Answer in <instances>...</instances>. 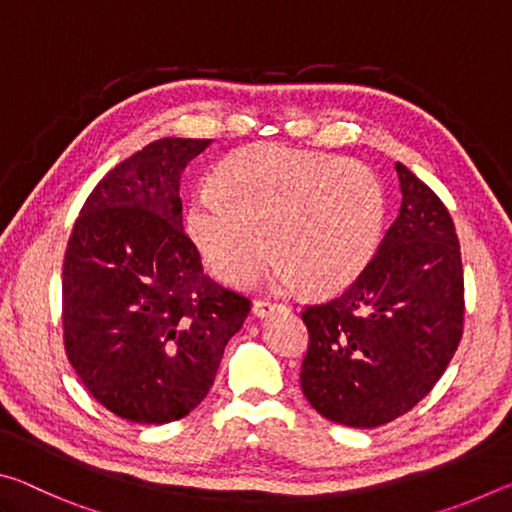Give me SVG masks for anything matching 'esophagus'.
<instances>
[{"label": "esophagus", "mask_w": 512, "mask_h": 512, "mask_svg": "<svg viewBox=\"0 0 512 512\" xmlns=\"http://www.w3.org/2000/svg\"><path fill=\"white\" fill-rule=\"evenodd\" d=\"M275 309H287V307L280 305V302H271V300H255L253 314H255L257 318H264V316H268V314H273Z\"/></svg>", "instance_id": "34e87169"}]
</instances>
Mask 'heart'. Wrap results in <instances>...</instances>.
<instances>
[{
	"label": "heart",
	"instance_id": "heart-1",
	"mask_svg": "<svg viewBox=\"0 0 512 512\" xmlns=\"http://www.w3.org/2000/svg\"><path fill=\"white\" fill-rule=\"evenodd\" d=\"M212 187L194 194L187 232L230 287L255 282L271 248L277 287L334 296L366 271L384 230V183L357 160L253 144L219 164Z\"/></svg>",
	"mask_w": 512,
	"mask_h": 512
}]
</instances>
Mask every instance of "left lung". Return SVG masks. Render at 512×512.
I'll use <instances>...</instances> for the list:
<instances>
[{"instance_id":"8db88e82","label":"left lung","mask_w":512,"mask_h":512,"mask_svg":"<svg viewBox=\"0 0 512 512\" xmlns=\"http://www.w3.org/2000/svg\"><path fill=\"white\" fill-rule=\"evenodd\" d=\"M402 207L377 255L341 296L309 305L300 386L323 418L372 429L409 413L461 343V246L443 201L395 164Z\"/></svg>"}]
</instances>
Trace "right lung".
Wrapping results in <instances>:
<instances>
[{"mask_svg":"<svg viewBox=\"0 0 512 512\" xmlns=\"http://www.w3.org/2000/svg\"><path fill=\"white\" fill-rule=\"evenodd\" d=\"M210 140L162 137L119 162L81 207L63 262L67 359L119 418L164 424L205 400L250 300L203 273L180 176Z\"/></svg>","mask_w":512,"mask_h":512,"instance_id":"right-lung-1","label":"right lung"}]
</instances>
